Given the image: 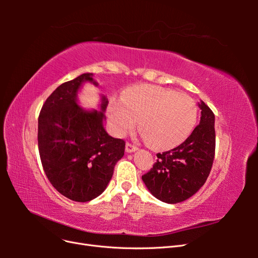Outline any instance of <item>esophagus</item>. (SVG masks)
<instances>
[{
  "label": "esophagus",
  "instance_id": "obj_1",
  "mask_svg": "<svg viewBox=\"0 0 258 258\" xmlns=\"http://www.w3.org/2000/svg\"><path fill=\"white\" fill-rule=\"evenodd\" d=\"M137 150H138V147H137L135 144L129 143V142L126 144V152H127V153L135 152V151H137Z\"/></svg>",
  "mask_w": 258,
  "mask_h": 258
}]
</instances>
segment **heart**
I'll use <instances>...</instances> for the list:
<instances>
[{
	"mask_svg": "<svg viewBox=\"0 0 258 258\" xmlns=\"http://www.w3.org/2000/svg\"><path fill=\"white\" fill-rule=\"evenodd\" d=\"M108 119L117 136L137 126L153 146L172 148L184 142L197 121V106L183 93L154 85L128 89L108 106Z\"/></svg>",
	"mask_w": 258,
	"mask_h": 258,
	"instance_id": "heart-1",
	"label": "heart"
}]
</instances>
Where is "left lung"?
<instances>
[{"instance_id": "left-lung-1", "label": "left lung", "mask_w": 258, "mask_h": 258, "mask_svg": "<svg viewBox=\"0 0 258 258\" xmlns=\"http://www.w3.org/2000/svg\"><path fill=\"white\" fill-rule=\"evenodd\" d=\"M200 123L191 135L173 150L157 154V161L142 179L148 190L167 204H177L191 197L211 172L215 155V117L205 103Z\"/></svg>"}]
</instances>
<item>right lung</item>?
<instances>
[{
  "label": "right lung",
  "instance_id": "1",
  "mask_svg": "<svg viewBox=\"0 0 258 258\" xmlns=\"http://www.w3.org/2000/svg\"><path fill=\"white\" fill-rule=\"evenodd\" d=\"M84 82L97 85L91 73H85L60 85L46 99L37 130L46 176L61 195L79 202L90 201L104 191L126 144L103 128L105 97L101 111H85L77 105V91Z\"/></svg>",
  "mask_w": 258,
  "mask_h": 258
}]
</instances>
